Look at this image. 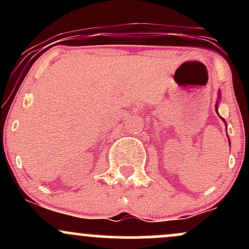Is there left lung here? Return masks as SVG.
<instances>
[{
    "instance_id": "1",
    "label": "left lung",
    "mask_w": 249,
    "mask_h": 249,
    "mask_svg": "<svg viewBox=\"0 0 249 249\" xmlns=\"http://www.w3.org/2000/svg\"><path fill=\"white\" fill-rule=\"evenodd\" d=\"M220 97V96H219ZM215 111H216V113H218V103H216V105H215ZM218 115H219V113H218ZM220 118H221V117H220ZM222 119V121H224L225 122V119L224 118H221ZM226 123V122H225ZM226 132H227V127H226ZM227 137H228V134H227ZM228 142H230V145H231V142H230V138H228Z\"/></svg>"
}]
</instances>
